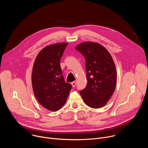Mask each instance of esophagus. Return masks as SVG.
Segmentation results:
<instances>
[{
    "label": "esophagus",
    "instance_id": "1",
    "mask_svg": "<svg viewBox=\"0 0 148 148\" xmlns=\"http://www.w3.org/2000/svg\"><path fill=\"white\" fill-rule=\"evenodd\" d=\"M76 84H77V81H74L71 82V85H72L73 87H75V86H76Z\"/></svg>",
    "mask_w": 148,
    "mask_h": 148
}]
</instances>
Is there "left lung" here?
I'll list each match as a JSON object with an SVG mask.
<instances>
[{
    "mask_svg": "<svg viewBox=\"0 0 148 148\" xmlns=\"http://www.w3.org/2000/svg\"><path fill=\"white\" fill-rule=\"evenodd\" d=\"M75 49L85 57L88 81L80 95L90 107L101 108L106 105L116 87V70L112 57L103 46L95 42H84Z\"/></svg>",
    "mask_w": 148,
    "mask_h": 148,
    "instance_id": "obj_1",
    "label": "left lung"
}]
</instances>
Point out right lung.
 I'll list each match as a JSON object with an SVG mask.
<instances>
[{
  "instance_id": "right-lung-1",
  "label": "right lung",
  "mask_w": 148,
  "mask_h": 148,
  "mask_svg": "<svg viewBox=\"0 0 148 148\" xmlns=\"http://www.w3.org/2000/svg\"><path fill=\"white\" fill-rule=\"evenodd\" d=\"M67 43L49 45L37 54L33 67L32 83L34 94L44 108L59 110L67 101L71 89L62 75L60 59Z\"/></svg>"
}]
</instances>
